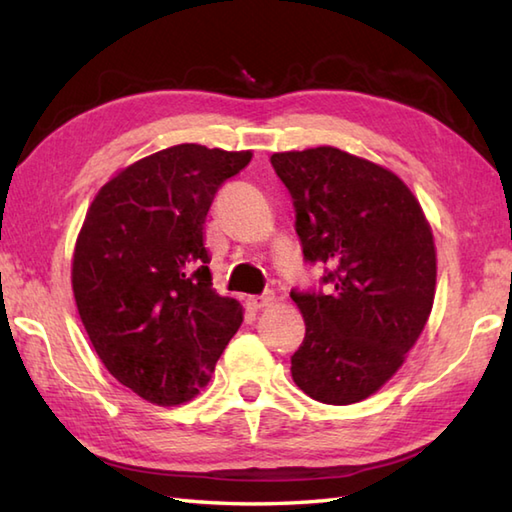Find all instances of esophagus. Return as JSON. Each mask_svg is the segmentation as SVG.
Wrapping results in <instances>:
<instances>
[{
    "instance_id": "obj_1",
    "label": "esophagus",
    "mask_w": 512,
    "mask_h": 512,
    "mask_svg": "<svg viewBox=\"0 0 512 512\" xmlns=\"http://www.w3.org/2000/svg\"><path fill=\"white\" fill-rule=\"evenodd\" d=\"M273 301H275V292L273 290H266L264 295H255V297H248L246 299L248 308H253V310H264L268 306H273Z\"/></svg>"
}]
</instances>
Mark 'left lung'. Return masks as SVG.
<instances>
[{"instance_id": "8db88e82", "label": "left lung", "mask_w": 512, "mask_h": 512, "mask_svg": "<svg viewBox=\"0 0 512 512\" xmlns=\"http://www.w3.org/2000/svg\"><path fill=\"white\" fill-rule=\"evenodd\" d=\"M270 165L292 195L303 259L328 266V288L290 292L306 321L292 380L325 405L361 402L398 372L431 314V226L405 182L347 151H284Z\"/></svg>"}]
</instances>
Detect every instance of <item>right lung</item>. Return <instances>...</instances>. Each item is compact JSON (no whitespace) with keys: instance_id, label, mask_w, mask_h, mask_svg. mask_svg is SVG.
Instances as JSON below:
<instances>
[{"instance_id":"right-lung-1","label":"right lung","mask_w":512,"mask_h":512,"mask_svg":"<svg viewBox=\"0 0 512 512\" xmlns=\"http://www.w3.org/2000/svg\"><path fill=\"white\" fill-rule=\"evenodd\" d=\"M253 154L176 145L134 162L96 195L76 239L72 290L110 374L154 405L191 400L242 325L213 290L204 222Z\"/></svg>"}]
</instances>
